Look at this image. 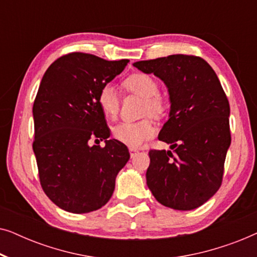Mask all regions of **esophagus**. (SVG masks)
<instances>
[{"label": "esophagus", "instance_id": "34e87169", "mask_svg": "<svg viewBox=\"0 0 257 257\" xmlns=\"http://www.w3.org/2000/svg\"><path fill=\"white\" fill-rule=\"evenodd\" d=\"M137 153H138V150L133 149V147H130V154H131V157H135Z\"/></svg>", "mask_w": 257, "mask_h": 257}]
</instances>
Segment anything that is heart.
<instances>
[{
  "instance_id": "b5f03b06",
  "label": "heart",
  "mask_w": 257,
  "mask_h": 257,
  "mask_svg": "<svg viewBox=\"0 0 257 257\" xmlns=\"http://www.w3.org/2000/svg\"><path fill=\"white\" fill-rule=\"evenodd\" d=\"M125 89L145 99L144 114L159 117L166 110V101L159 96V86L153 77L146 73H135L124 80ZM98 104L106 118H114L118 113L119 98L112 85L101 87L98 94ZM156 133L152 120L144 119L136 122H120L113 128V137L130 147H139Z\"/></svg>"
}]
</instances>
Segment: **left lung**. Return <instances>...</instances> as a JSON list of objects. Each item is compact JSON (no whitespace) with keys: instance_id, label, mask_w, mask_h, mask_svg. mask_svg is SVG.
I'll return each instance as SVG.
<instances>
[{"instance_id":"left-lung-1","label":"left lung","mask_w":257,"mask_h":257,"mask_svg":"<svg viewBox=\"0 0 257 257\" xmlns=\"http://www.w3.org/2000/svg\"><path fill=\"white\" fill-rule=\"evenodd\" d=\"M166 85L170 115L159 139L173 151H150L146 182L157 201L198 208L220 188L230 146L229 103L216 73L201 57L171 55L133 63Z\"/></svg>"}]
</instances>
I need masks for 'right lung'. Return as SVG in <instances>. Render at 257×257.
Wrapping results in <instances>:
<instances>
[{
	"label": "right lung",
	"mask_w": 257,
	"mask_h": 257,
	"mask_svg": "<svg viewBox=\"0 0 257 257\" xmlns=\"http://www.w3.org/2000/svg\"><path fill=\"white\" fill-rule=\"evenodd\" d=\"M127 63L72 52L56 59L41 80L33 107V150L42 188L66 212L101 208L130 159L124 144L108 139L110 128L98 104L101 87ZM92 139L104 140L105 146L90 147Z\"/></svg>",
	"instance_id": "right-lung-1"
}]
</instances>
